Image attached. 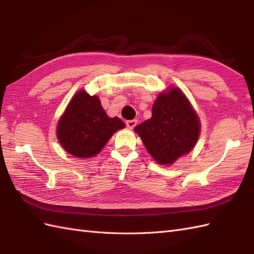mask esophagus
I'll return each instance as SVG.
<instances>
[{"label": "esophagus", "mask_w": 254, "mask_h": 254, "mask_svg": "<svg viewBox=\"0 0 254 254\" xmlns=\"http://www.w3.org/2000/svg\"><path fill=\"white\" fill-rule=\"evenodd\" d=\"M136 123H137L136 120H128L127 121V127L132 130V128L136 126Z\"/></svg>", "instance_id": "34e87169"}]
</instances>
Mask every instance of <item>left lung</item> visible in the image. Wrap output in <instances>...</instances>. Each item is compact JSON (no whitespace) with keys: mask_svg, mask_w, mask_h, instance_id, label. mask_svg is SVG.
I'll use <instances>...</instances> for the list:
<instances>
[{"mask_svg":"<svg viewBox=\"0 0 254 254\" xmlns=\"http://www.w3.org/2000/svg\"><path fill=\"white\" fill-rule=\"evenodd\" d=\"M152 113V118L138 124L134 131L156 163L170 166L195 146L201 132L199 118L178 87L161 91Z\"/></svg>","mask_w":254,"mask_h":254,"instance_id":"8db88e82","label":"left lung"}]
</instances>
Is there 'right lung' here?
Wrapping results in <instances>:
<instances>
[{"mask_svg":"<svg viewBox=\"0 0 254 254\" xmlns=\"http://www.w3.org/2000/svg\"><path fill=\"white\" fill-rule=\"evenodd\" d=\"M126 127L118 117L110 118L98 96L78 90L60 117L57 137L61 146L77 158L98 155L117 131Z\"/></svg>","mask_w":254,"mask_h":254,"instance_id":"obj_1","label":"right lung"}]
</instances>
